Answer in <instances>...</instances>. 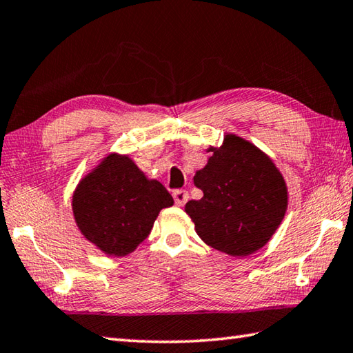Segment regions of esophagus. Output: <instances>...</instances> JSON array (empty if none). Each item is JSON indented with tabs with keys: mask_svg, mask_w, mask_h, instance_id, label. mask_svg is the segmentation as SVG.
I'll return each mask as SVG.
<instances>
[{
	"mask_svg": "<svg viewBox=\"0 0 353 353\" xmlns=\"http://www.w3.org/2000/svg\"><path fill=\"white\" fill-rule=\"evenodd\" d=\"M174 199H175V204L181 207V205H184L187 203V201H189V193H187L183 189L174 190Z\"/></svg>",
	"mask_w": 353,
	"mask_h": 353,
	"instance_id": "1",
	"label": "esophagus"
}]
</instances>
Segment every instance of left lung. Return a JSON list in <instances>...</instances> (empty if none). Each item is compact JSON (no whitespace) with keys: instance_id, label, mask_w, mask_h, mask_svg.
Segmentation results:
<instances>
[{"instance_id":"1","label":"left lung","mask_w":353,"mask_h":353,"mask_svg":"<svg viewBox=\"0 0 353 353\" xmlns=\"http://www.w3.org/2000/svg\"><path fill=\"white\" fill-rule=\"evenodd\" d=\"M208 152L207 166L193 178L204 196L189 201L185 212L207 245L248 256L271 239L285 216V179L261 149L237 135L227 134L224 145Z\"/></svg>"}]
</instances>
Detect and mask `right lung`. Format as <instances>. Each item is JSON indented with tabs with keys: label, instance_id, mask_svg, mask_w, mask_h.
<instances>
[{
	"label": "right lung",
	"instance_id": "1",
	"mask_svg": "<svg viewBox=\"0 0 353 353\" xmlns=\"http://www.w3.org/2000/svg\"><path fill=\"white\" fill-rule=\"evenodd\" d=\"M174 198L157 179H148L129 157L108 155L73 195L82 234L108 256H126L149 236L161 208Z\"/></svg>",
	"mask_w": 353,
	"mask_h": 353
}]
</instances>
